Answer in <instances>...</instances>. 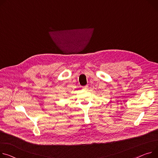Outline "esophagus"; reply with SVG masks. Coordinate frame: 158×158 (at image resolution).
<instances>
[{
    "instance_id": "1",
    "label": "esophagus",
    "mask_w": 158,
    "mask_h": 158,
    "mask_svg": "<svg viewBox=\"0 0 158 158\" xmlns=\"http://www.w3.org/2000/svg\"><path fill=\"white\" fill-rule=\"evenodd\" d=\"M88 85H85V86H84V87H83L82 88H83V90H87L88 89Z\"/></svg>"
}]
</instances>
